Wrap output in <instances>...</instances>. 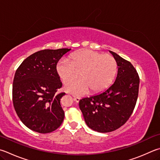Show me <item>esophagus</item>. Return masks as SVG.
Returning <instances> with one entry per match:
<instances>
[{"label":"esophagus","instance_id":"esophagus-1","mask_svg":"<svg viewBox=\"0 0 160 160\" xmlns=\"http://www.w3.org/2000/svg\"><path fill=\"white\" fill-rule=\"evenodd\" d=\"M73 98H74V101H76L77 103L79 102L80 100V97H77V96H74V97H73Z\"/></svg>","mask_w":160,"mask_h":160}]
</instances>
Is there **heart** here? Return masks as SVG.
<instances>
[{
	"label": "heart",
	"mask_w": 160,
	"mask_h": 160,
	"mask_svg": "<svg viewBox=\"0 0 160 160\" xmlns=\"http://www.w3.org/2000/svg\"><path fill=\"white\" fill-rule=\"evenodd\" d=\"M57 72L65 85L72 82L78 75L80 79L66 88V91L77 95L89 92H99L108 88L118 71L117 61L110 54H103L91 50H84L71 55V60L61 59Z\"/></svg>",
	"instance_id": "1"
}]
</instances>
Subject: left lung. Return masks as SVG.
Instances as JSON below:
<instances>
[{
    "label": "left lung",
    "mask_w": 160,
    "mask_h": 160,
    "mask_svg": "<svg viewBox=\"0 0 160 160\" xmlns=\"http://www.w3.org/2000/svg\"><path fill=\"white\" fill-rule=\"evenodd\" d=\"M117 61L118 71L114 83L106 91L84 98L79 106L89 128L107 133L126 123L135 108L140 79L130 62L110 51Z\"/></svg>",
    "instance_id": "obj_1"
}]
</instances>
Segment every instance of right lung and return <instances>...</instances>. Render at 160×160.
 <instances>
[{"mask_svg":"<svg viewBox=\"0 0 160 160\" xmlns=\"http://www.w3.org/2000/svg\"><path fill=\"white\" fill-rule=\"evenodd\" d=\"M71 49L43 50L25 59L17 69L12 85V101L20 120L34 132L47 133L56 130L64 119L58 94L62 83L57 64Z\"/></svg>","mask_w":160,"mask_h":160,"instance_id":"1","label":"right lung"}]
</instances>
